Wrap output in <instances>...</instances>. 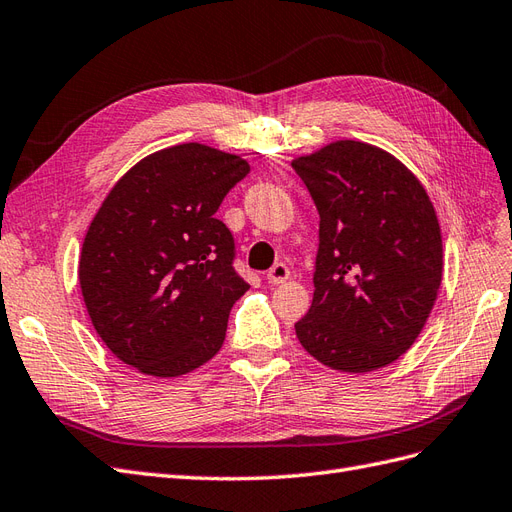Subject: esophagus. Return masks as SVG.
Returning a JSON list of instances; mask_svg holds the SVG:
<instances>
[{
    "mask_svg": "<svg viewBox=\"0 0 512 512\" xmlns=\"http://www.w3.org/2000/svg\"><path fill=\"white\" fill-rule=\"evenodd\" d=\"M289 279V268L285 266V264H274L272 268H270V272L266 274V281L270 283V285H281V283H285Z\"/></svg>",
    "mask_w": 512,
    "mask_h": 512,
    "instance_id": "obj_1",
    "label": "esophagus"
}]
</instances>
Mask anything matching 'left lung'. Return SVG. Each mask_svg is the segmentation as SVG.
Instances as JSON below:
<instances>
[{"mask_svg":"<svg viewBox=\"0 0 512 512\" xmlns=\"http://www.w3.org/2000/svg\"><path fill=\"white\" fill-rule=\"evenodd\" d=\"M319 212L300 345L341 373L384 369L414 345L442 285V229L416 175L390 152L332 141L291 160Z\"/></svg>","mask_w":512,"mask_h":512,"instance_id":"left-lung-1","label":"left lung"}]
</instances>
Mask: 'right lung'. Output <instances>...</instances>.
I'll list each match as a JSON object with an SVG mask.
<instances>
[{"label": "right lung", "instance_id": "obj_1", "mask_svg": "<svg viewBox=\"0 0 512 512\" xmlns=\"http://www.w3.org/2000/svg\"><path fill=\"white\" fill-rule=\"evenodd\" d=\"M248 171L244 158L210 145H171L130 167L92 218L81 296L102 343L139 373L180 377L223 347L248 283L214 214Z\"/></svg>", "mask_w": 512, "mask_h": 512}]
</instances>
